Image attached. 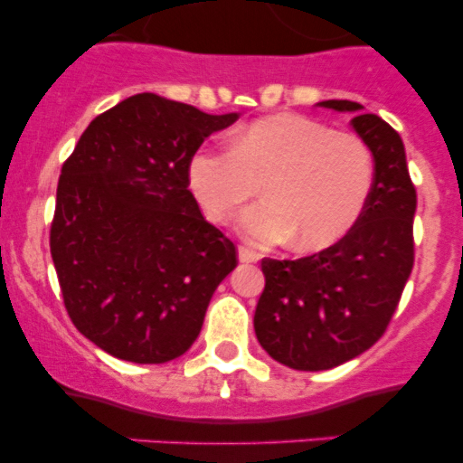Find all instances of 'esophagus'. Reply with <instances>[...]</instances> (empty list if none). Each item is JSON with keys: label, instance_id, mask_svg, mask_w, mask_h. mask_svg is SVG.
Returning a JSON list of instances; mask_svg holds the SVG:
<instances>
[{"label": "esophagus", "instance_id": "esophagus-1", "mask_svg": "<svg viewBox=\"0 0 463 463\" xmlns=\"http://www.w3.org/2000/svg\"><path fill=\"white\" fill-rule=\"evenodd\" d=\"M237 256H240V262H258V260H260V256H258L253 249H249V246H240V249H237Z\"/></svg>", "mask_w": 463, "mask_h": 463}]
</instances>
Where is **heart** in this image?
Here are the masks:
<instances>
[{"label":"heart","instance_id":"1","mask_svg":"<svg viewBox=\"0 0 463 463\" xmlns=\"http://www.w3.org/2000/svg\"><path fill=\"white\" fill-rule=\"evenodd\" d=\"M262 182L265 203L241 214V235L260 246L292 240L295 251H322L338 244L368 207L373 150L322 120L276 114L240 129L232 148H203L189 162V183L210 222H228Z\"/></svg>","mask_w":463,"mask_h":463}]
</instances>
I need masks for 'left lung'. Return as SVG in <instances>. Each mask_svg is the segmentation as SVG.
I'll return each instance as SVG.
<instances>
[{
    "label": "left lung",
    "instance_id": "1",
    "mask_svg": "<svg viewBox=\"0 0 463 463\" xmlns=\"http://www.w3.org/2000/svg\"><path fill=\"white\" fill-rule=\"evenodd\" d=\"M352 128L374 157V187L356 226L338 244L299 260H262L265 290L253 329L274 361L292 370H331L373 347L386 331L413 269L416 187L400 134L358 102Z\"/></svg>",
    "mask_w": 463,
    "mask_h": 463
}]
</instances>
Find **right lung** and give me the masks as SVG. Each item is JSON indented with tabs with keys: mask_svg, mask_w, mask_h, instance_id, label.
<instances>
[{
	"mask_svg": "<svg viewBox=\"0 0 463 463\" xmlns=\"http://www.w3.org/2000/svg\"><path fill=\"white\" fill-rule=\"evenodd\" d=\"M237 118L137 93L95 116L63 164L52 260L72 324L111 356H183L237 267L235 244L189 192L196 150Z\"/></svg>",
	"mask_w": 463,
	"mask_h": 463,
	"instance_id": "add662e5",
	"label": "right lung"
}]
</instances>
